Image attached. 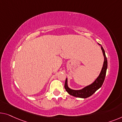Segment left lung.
I'll return each mask as SVG.
<instances>
[{
	"label": "left lung",
	"mask_w": 122,
	"mask_h": 122,
	"mask_svg": "<svg viewBox=\"0 0 122 122\" xmlns=\"http://www.w3.org/2000/svg\"><path fill=\"white\" fill-rule=\"evenodd\" d=\"M99 44L100 45V44ZM101 50L102 51L103 55L104 56V62H103L102 68L101 71L99 76H98V77L92 84L84 87V88L81 90H73L70 89L68 86L67 79L66 78L65 83V88L66 92L70 95L75 96V97L85 99V98L92 96L94 93H95L96 90H97L99 88H101L103 84V81H104L105 76H106V70L107 68V57L106 55H105V50L102 46Z\"/></svg>",
	"instance_id": "obj_1"
}]
</instances>
